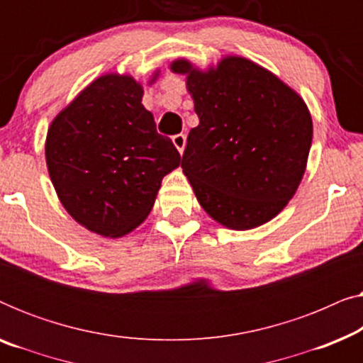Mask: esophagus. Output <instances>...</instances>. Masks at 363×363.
Returning a JSON list of instances; mask_svg holds the SVG:
<instances>
[{"mask_svg":"<svg viewBox=\"0 0 363 363\" xmlns=\"http://www.w3.org/2000/svg\"><path fill=\"white\" fill-rule=\"evenodd\" d=\"M173 145L178 148V152L183 153V148L186 145V135L185 133H177V135H173Z\"/></svg>","mask_w":363,"mask_h":363,"instance_id":"1","label":"esophagus"}]
</instances>
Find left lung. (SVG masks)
I'll return each mask as SVG.
<instances>
[{
  "label": "left lung",
  "instance_id": "obj_1",
  "mask_svg": "<svg viewBox=\"0 0 363 363\" xmlns=\"http://www.w3.org/2000/svg\"><path fill=\"white\" fill-rule=\"evenodd\" d=\"M175 72L200 123L191 128L182 168L208 215L231 230L274 218L306 172L312 118L306 102L274 74L245 57H226L196 71L180 59Z\"/></svg>",
  "mask_w": 363,
  "mask_h": 363
}]
</instances>
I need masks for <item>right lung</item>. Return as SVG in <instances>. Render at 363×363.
Returning <instances> with one entry per match:
<instances>
[{
    "instance_id": "obj_1",
    "label": "right lung",
    "mask_w": 363,
    "mask_h": 363,
    "mask_svg": "<svg viewBox=\"0 0 363 363\" xmlns=\"http://www.w3.org/2000/svg\"><path fill=\"white\" fill-rule=\"evenodd\" d=\"M130 76L99 77L54 118L46 162L56 193L77 223L118 238L150 213L162 178L180 165L173 142L157 132Z\"/></svg>"
}]
</instances>
